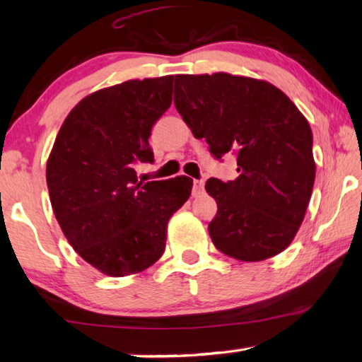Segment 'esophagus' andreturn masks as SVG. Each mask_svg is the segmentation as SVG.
<instances>
[{"instance_id":"34e87169","label":"esophagus","mask_w":362,"mask_h":362,"mask_svg":"<svg viewBox=\"0 0 362 362\" xmlns=\"http://www.w3.org/2000/svg\"><path fill=\"white\" fill-rule=\"evenodd\" d=\"M193 193L194 194L204 193V180H194L193 182Z\"/></svg>"}]
</instances>
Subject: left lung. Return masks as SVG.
<instances>
[{"instance_id":"obj_1","label":"left lung","mask_w":362,"mask_h":362,"mask_svg":"<svg viewBox=\"0 0 362 362\" xmlns=\"http://www.w3.org/2000/svg\"><path fill=\"white\" fill-rule=\"evenodd\" d=\"M174 103L214 156L238 155L236 180L206 182L217 203L214 246L241 262L283 252L303 222L316 175L313 134L296 103L272 83L223 71L175 75Z\"/></svg>"}]
</instances>
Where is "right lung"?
<instances>
[{"label": "right lung", "mask_w": 362, "mask_h": 362, "mask_svg": "<svg viewBox=\"0 0 362 362\" xmlns=\"http://www.w3.org/2000/svg\"><path fill=\"white\" fill-rule=\"evenodd\" d=\"M174 76L129 79L86 95L66 116L47 158L52 211L81 259L112 278L144 272L166 247L168 223L193 180L139 182L148 137L173 102Z\"/></svg>", "instance_id": "add662e5"}]
</instances>
